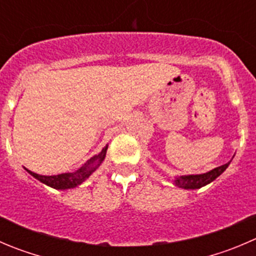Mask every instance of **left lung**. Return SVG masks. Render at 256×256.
I'll list each match as a JSON object with an SVG mask.
<instances>
[{
    "instance_id": "1",
    "label": "left lung",
    "mask_w": 256,
    "mask_h": 256,
    "mask_svg": "<svg viewBox=\"0 0 256 256\" xmlns=\"http://www.w3.org/2000/svg\"><path fill=\"white\" fill-rule=\"evenodd\" d=\"M230 161L225 165L219 166V168H212V171L205 174H200V175H186V176H180V178H175L174 184H175L178 188H200L202 186L208 185L212 181H214L218 176L222 175L226 168L229 166Z\"/></svg>"
}]
</instances>
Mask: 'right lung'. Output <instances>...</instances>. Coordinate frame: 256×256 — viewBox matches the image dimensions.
<instances>
[{
  "label": "right lung",
  "instance_id": "1",
  "mask_svg": "<svg viewBox=\"0 0 256 256\" xmlns=\"http://www.w3.org/2000/svg\"><path fill=\"white\" fill-rule=\"evenodd\" d=\"M106 151H108V145L101 150V152L98 155H95L94 158H91L90 160H88V162L85 165L81 166L80 168H78L74 172H65L60 174V175H52V176H44V175H38L36 172H32V171L27 170V172L31 174L34 178H36L37 180L41 181V182L46 184L47 186H51V188H57V190H65V188H72L78 186L80 184H82L98 166L101 165V162L104 161L106 156Z\"/></svg>",
  "mask_w": 256,
  "mask_h": 256
}]
</instances>
